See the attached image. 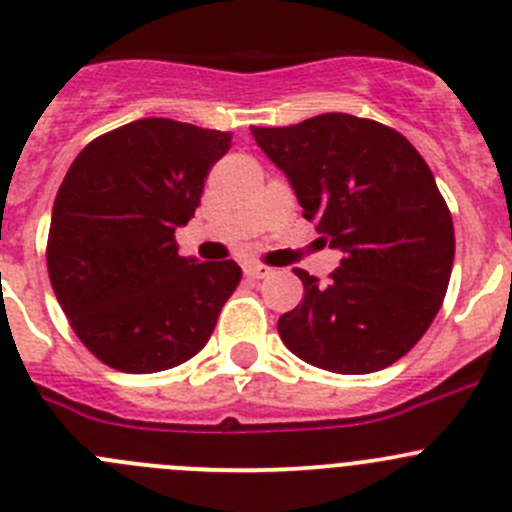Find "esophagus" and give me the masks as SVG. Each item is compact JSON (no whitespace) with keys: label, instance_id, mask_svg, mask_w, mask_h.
<instances>
[{"label":"esophagus","instance_id":"esophagus-1","mask_svg":"<svg viewBox=\"0 0 512 512\" xmlns=\"http://www.w3.org/2000/svg\"><path fill=\"white\" fill-rule=\"evenodd\" d=\"M271 271H274V269H271V266L256 264V261H251V264L243 266V274H246L248 279H264V276H269Z\"/></svg>","mask_w":512,"mask_h":512}]
</instances>
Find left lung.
I'll return each mask as SVG.
<instances>
[{"label":"left lung","instance_id":"left-lung-1","mask_svg":"<svg viewBox=\"0 0 512 512\" xmlns=\"http://www.w3.org/2000/svg\"><path fill=\"white\" fill-rule=\"evenodd\" d=\"M251 133L306 221L344 253L329 284L294 269L304 299L279 319L281 342L337 374L405 357L440 311L455 259L450 208L425 158L397 130L347 113Z\"/></svg>","mask_w":512,"mask_h":512}]
</instances>
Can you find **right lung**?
Returning <instances> with one entry per match:
<instances>
[{"instance_id":"add662e5","label":"right lung","mask_w":512,"mask_h":512,"mask_svg":"<svg viewBox=\"0 0 512 512\" xmlns=\"http://www.w3.org/2000/svg\"><path fill=\"white\" fill-rule=\"evenodd\" d=\"M228 148L231 133L143 118L92 140L67 170L47 271L72 332L107 367L163 372L211 339L241 266L180 256L175 228Z\"/></svg>"}]
</instances>
